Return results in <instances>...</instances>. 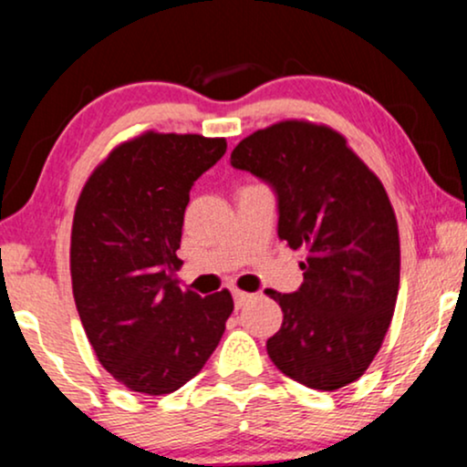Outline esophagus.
<instances>
[{
  "label": "esophagus",
  "instance_id": "34e87169",
  "mask_svg": "<svg viewBox=\"0 0 467 467\" xmlns=\"http://www.w3.org/2000/svg\"><path fill=\"white\" fill-rule=\"evenodd\" d=\"M253 295H249V292H243V290H234V301H235V307H243V305H246V301H251Z\"/></svg>",
  "mask_w": 467,
  "mask_h": 467
}]
</instances>
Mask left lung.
Segmentation results:
<instances>
[{"label": "left lung", "mask_w": 467, "mask_h": 467, "mask_svg": "<svg viewBox=\"0 0 467 467\" xmlns=\"http://www.w3.org/2000/svg\"><path fill=\"white\" fill-rule=\"evenodd\" d=\"M232 164L273 186L279 238L307 255L295 295L266 290L284 312L268 357L322 392L357 381L381 348L400 284L399 223L381 180L339 131L298 119L253 131Z\"/></svg>", "instance_id": "8db88e82"}]
</instances>
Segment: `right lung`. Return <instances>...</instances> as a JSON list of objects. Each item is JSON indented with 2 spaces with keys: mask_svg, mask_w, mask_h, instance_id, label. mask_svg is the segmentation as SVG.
Here are the masks:
<instances>
[{
  "mask_svg": "<svg viewBox=\"0 0 467 467\" xmlns=\"http://www.w3.org/2000/svg\"><path fill=\"white\" fill-rule=\"evenodd\" d=\"M224 138L145 134L90 172L71 227L73 298L99 364L131 392L162 396L197 377L234 312L229 290L201 298L172 275L190 188Z\"/></svg>",
  "mask_w": 467,
  "mask_h": 467,
  "instance_id": "1",
  "label": "right lung"
}]
</instances>
